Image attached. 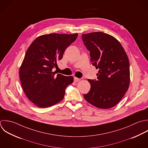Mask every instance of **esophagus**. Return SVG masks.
<instances>
[{"instance_id":"esophagus-1","label":"esophagus","mask_w":148,"mask_h":148,"mask_svg":"<svg viewBox=\"0 0 148 148\" xmlns=\"http://www.w3.org/2000/svg\"><path fill=\"white\" fill-rule=\"evenodd\" d=\"M74 81H75V82H79V81L81 80V79H80V78H76V77H74Z\"/></svg>"}]
</instances>
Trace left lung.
Instances as JSON below:
<instances>
[{
    "label": "left lung",
    "instance_id": "8db88e82",
    "mask_svg": "<svg viewBox=\"0 0 148 148\" xmlns=\"http://www.w3.org/2000/svg\"><path fill=\"white\" fill-rule=\"evenodd\" d=\"M81 36L90 52L92 65L99 69L97 79H88L91 88L84 97L96 107L112 108L121 101L129 86L130 65L127 54L121 43L108 34L93 32Z\"/></svg>",
    "mask_w": 148,
    "mask_h": 148
}]
</instances>
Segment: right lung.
I'll list each match as a JSON object with an SVG mask.
<instances>
[{"instance_id": "1", "label": "right lung", "mask_w": 148, "mask_h": 148, "mask_svg": "<svg viewBox=\"0 0 148 148\" xmlns=\"http://www.w3.org/2000/svg\"><path fill=\"white\" fill-rule=\"evenodd\" d=\"M78 34L52 33L40 36L28 48L19 69V77L27 97L37 107L47 108L60 102L74 78L53 71L57 61Z\"/></svg>"}]
</instances>
